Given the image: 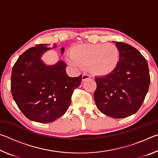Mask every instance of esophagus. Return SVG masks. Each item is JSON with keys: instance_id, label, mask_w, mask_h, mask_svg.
Returning a JSON list of instances; mask_svg holds the SVG:
<instances>
[{"instance_id": "1", "label": "esophagus", "mask_w": 158, "mask_h": 158, "mask_svg": "<svg viewBox=\"0 0 158 158\" xmlns=\"http://www.w3.org/2000/svg\"><path fill=\"white\" fill-rule=\"evenodd\" d=\"M90 77V75H89V74H82L81 79H82V81H85V80L89 79Z\"/></svg>"}]
</instances>
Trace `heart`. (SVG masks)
Listing matches in <instances>:
<instances>
[{"label": "heart", "instance_id": "b5f03b06", "mask_svg": "<svg viewBox=\"0 0 158 158\" xmlns=\"http://www.w3.org/2000/svg\"><path fill=\"white\" fill-rule=\"evenodd\" d=\"M67 60L76 68L88 65L89 71L95 75H106L118 65L119 50L113 44H81L74 48Z\"/></svg>", "mask_w": 158, "mask_h": 158}]
</instances>
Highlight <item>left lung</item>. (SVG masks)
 Listing matches in <instances>:
<instances>
[{
  "instance_id": "1",
  "label": "left lung",
  "mask_w": 158,
  "mask_h": 158,
  "mask_svg": "<svg viewBox=\"0 0 158 158\" xmlns=\"http://www.w3.org/2000/svg\"><path fill=\"white\" fill-rule=\"evenodd\" d=\"M119 50V61L114 70L95 77L97 88L94 100L102 113L114 118L135 114L148 93L149 69L146 58L135 47L115 42Z\"/></svg>"
}]
</instances>
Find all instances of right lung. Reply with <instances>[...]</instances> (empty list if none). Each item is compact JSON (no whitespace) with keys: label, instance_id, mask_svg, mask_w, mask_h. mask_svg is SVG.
I'll return each mask as SVG.
<instances>
[{"label":"right lung","instance_id":"right-lung-1","mask_svg":"<svg viewBox=\"0 0 158 158\" xmlns=\"http://www.w3.org/2000/svg\"><path fill=\"white\" fill-rule=\"evenodd\" d=\"M50 49L47 44L30 48L12 70L11 92L16 104L27 118L42 123L54 121L65 113L73 90L81 81V75L69 77L66 74V64L62 60L53 65L42 62L41 56Z\"/></svg>","mask_w":158,"mask_h":158}]
</instances>
